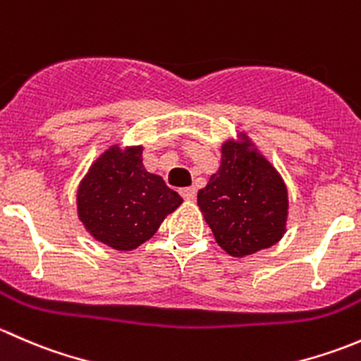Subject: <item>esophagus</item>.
Returning <instances> with one entry per match:
<instances>
[{"instance_id": "esophagus-1", "label": "esophagus", "mask_w": 361, "mask_h": 361, "mask_svg": "<svg viewBox=\"0 0 361 361\" xmlns=\"http://www.w3.org/2000/svg\"><path fill=\"white\" fill-rule=\"evenodd\" d=\"M180 194L185 201H194L195 195H197V192H195L194 187H188V188H181Z\"/></svg>"}]
</instances>
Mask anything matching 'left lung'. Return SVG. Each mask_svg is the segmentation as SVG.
<instances>
[{
    "label": "left lung",
    "instance_id": "8db88e82",
    "mask_svg": "<svg viewBox=\"0 0 361 361\" xmlns=\"http://www.w3.org/2000/svg\"><path fill=\"white\" fill-rule=\"evenodd\" d=\"M204 220L232 257L271 248L283 238L288 190L246 134L221 145V166L197 194Z\"/></svg>",
    "mask_w": 361,
    "mask_h": 361
}]
</instances>
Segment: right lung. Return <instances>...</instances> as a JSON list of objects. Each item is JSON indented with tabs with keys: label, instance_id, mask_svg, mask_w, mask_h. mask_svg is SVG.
<instances>
[{
	"label": "right lung",
	"instance_id": "obj_1",
	"mask_svg": "<svg viewBox=\"0 0 361 361\" xmlns=\"http://www.w3.org/2000/svg\"><path fill=\"white\" fill-rule=\"evenodd\" d=\"M143 147L108 148L80 181L78 218L96 241L136 250L157 232L183 199L143 166Z\"/></svg>",
	"mask_w": 361,
	"mask_h": 361
}]
</instances>
